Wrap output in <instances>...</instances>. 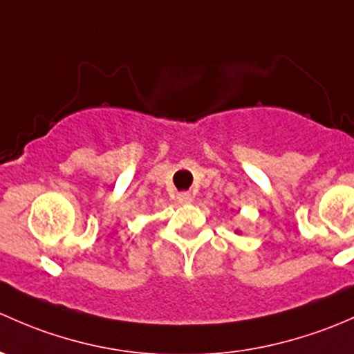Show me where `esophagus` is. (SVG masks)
Masks as SVG:
<instances>
[{
	"mask_svg": "<svg viewBox=\"0 0 354 354\" xmlns=\"http://www.w3.org/2000/svg\"><path fill=\"white\" fill-rule=\"evenodd\" d=\"M178 203H191L192 201V194L191 192H180V194L177 196Z\"/></svg>",
	"mask_w": 354,
	"mask_h": 354,
	"instance_id": "1",
	"label": "esophagus"
}]
</instances>
